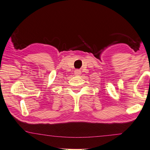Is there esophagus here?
<instances>
[{
  "label": "esophagus",
  "instance_id": "1",
  "mask_svg": "<svg viewBox=\"0 0 150 150\" xmlns=\"http://www.w3.org/2000/svg\"><path fill=\"white\" fill-rule=\"evenodd\" d=\"M75 76H80L81 74V71L80 70H76L74 71Z\"/></svg>",
  "mask_w": 150,
  "mask_h": 150
}]
</instances>
